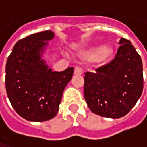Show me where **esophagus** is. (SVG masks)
<instances>
[{
    "label": "esophagus",
    "mask_w": 147,
    "mask_h": 147,
    "mask_svg": "<svg viewBox=\"0 0 147 147\" xmlns=\"http://www.w3.org/2000/svg\"><path fill=\"white\" fill-rule=\"evenodd\" d=\"M82 73H83L82 69L80 66H76V67H75V70H74V74H75V75L80 76V75H82Z\"/></svg>",
    "instance_id": "esophagus-1"
}]
</instances>
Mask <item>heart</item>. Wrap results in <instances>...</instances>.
Segmentation results:
<instances>
[{
	"label": "heart",
	"instance_id": "obj_1",
	"mask_svg": "<svg viewBox=\"0 0 147 147\" xmlns=\"http://www.w3.org/2000/svg\"><path fill=\"white\" fill-rule=\"evenodd\" d=\"M114 55V49L110 46H94L82 53V57L87 60L96 59L100 63H106L111 59Z\"/></svg>",
	"mask_w": 147,
	"mask_h": 147
}]
</instances>
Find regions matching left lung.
I'll use <instances>...</instances> for the list:
<instances>
[{
  "instance_id": "8db88e82",
  "label": "left lung",
  "mask_w": 147,
  "mask_h": 147,
  "mask_svg": "<svg viewBox=\"0 0 147 147\" xmlns=\"http://www.w3.org/2000/svg\"><path fill=\"white\" fill-rule=\"evenodd\" d=\"M115 59L86 72L84 98L94 113L109 118L127 115L143 91L142 60L131 42L121 38Z\"/></svg>"
}]
</instances>
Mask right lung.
I'll return each instance as SVG.
<instances>
[{
	"mask_svg": "<svg viewBox=\"0 0 147 147\" xmlns=\"http://www.w3.org/2000/svg\"><path fill=\"white\" fill-rule=\"evenodd\" d=\"M53 36V32L45 30L19 40L7 60V97L16 112L28 121L53 118L73 76V67L61 72L53 71L42 59L47 41Z\"/></svg>",
	"mask_w": 147,
	"mask_h": 147,
	"instance_id": "add662e5",
	"label": "right lung"
}]
</instances>
